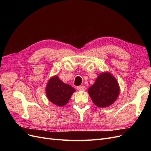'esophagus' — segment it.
Listing matches in <instances>:
<instances>
[{"label": "esophagus", "instance_id": "esophagus-1", "mask_svg": "<svg viewBox=\"0 0 151 151\" xmlns=\"http://www.w3.org/2000/svg\"><path fill=\"white\" fill-rule=\"evenodd\" d=\"M77 89L79 91H85L86 90V87L84 86H77Z\"/></svg>", "mask_w": 151, "mask_h": 151}]
</instances>
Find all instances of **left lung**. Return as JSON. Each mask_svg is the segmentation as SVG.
<instances>
[{"mask_svg":"<svg viewBox=\"0 0 151 151\" xmlns=\"http://www.w3.org/2000/svg\"><path fill=\"white\" fill-rule=\"evenodd\" d=\"M95 105L100 108L110 106L116 101L120 93L117 81L108 72L101 73L88 89Z\"/></svg>","mask_w":151,"mask_h":151,"instance_id":"left-lung-1","label":"left lung"}]
</instances>
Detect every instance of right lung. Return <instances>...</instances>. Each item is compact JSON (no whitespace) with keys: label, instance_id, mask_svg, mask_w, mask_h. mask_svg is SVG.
<instances>
[{"label":"right lung","instance_id":"obj_1","mask_svg":"<svg viewBox=\"0 0 151 151\" xmlns=\"http://www.w3.org/2000/svg\"><path fill=\"white\" fill-rule=\"evenodd\" d=\"M75 91L70 85L63 83L57 76L52 77L46 88L47 98L50 101L59 106H64Z\"/></svg>","mask_w":151,"mask_h":151}]
</instances>
